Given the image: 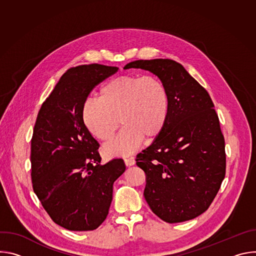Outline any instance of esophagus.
I'll return each instance as SVG.
<instances>
[{"label":"esophagus","instance_id":"34e87169","mask_svg":"<svg viewBox=\"0 0 256 256\" xmlns=\"http://www.w3.org/2000/svg\"><path fill=\"white\" fill-rule=\"evenodd\" d=\"M124 163L128 167H130V166H134L136 164V161L134 158H128V159H124Z\"/></svg>","mask_w":256,"mask_h":256}]
</instances>
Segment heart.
<instances>
[{"instance_id":"obj_1","label":"heart","mask_w":256,"mask_h":256,"mask_svg":"<svg viewBox=\"0 0 256 256\" xmlns=\"http://www.w3.org/2000/svg\"><path fill=\"white\" fill-rule=\"evenodd\" d=\"M169 106L168 91L157 77L124 75L106 82L99 99L85 102L82 120L87 130L103 142L114 138L120 122L124 128L103 152L128 156L140 148L144 138L152 140L162 132Z\"/></svg>"}]
</instances>
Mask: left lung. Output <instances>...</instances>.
I'll return each mask as SVG.
<instances>
[{"mask_svg":"<svg viewBox=\"0 0 256 256\" xmlns=\"http://www.w3.org/2000/svg\"><path fill=\"white\" fill-rule=\"evenodd\" d=\"M130 68L157 76L170 103L162 132L136 159L146 173L144 200L167 223L192 220L208 208L225 178V140L214 103L173 60H138L124 66Z\"/></svg>","mask_w":256,"mask_h":256,"instance_id":"left-lung-1","label":"left lung"}]
</instances>
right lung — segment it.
<instances>
[{"instance_id":"right-lung-1","label":"right lung","mask_w":256,"mask_h":256,"mask_svg":"<svg viewBox=\"0 0 256 256\" xmlns=\"http://www.w3.org/2000/svg\"><path fill=\"white\" fill-rule=\"evenodd\" d=\"M118 66L99 64L68 68L44 102L31 140L33 190L52 220L70 231H92L106 218L122 159L101 164L99 144L82 120L92 89Z\"/></svg>"}]
</instances>
